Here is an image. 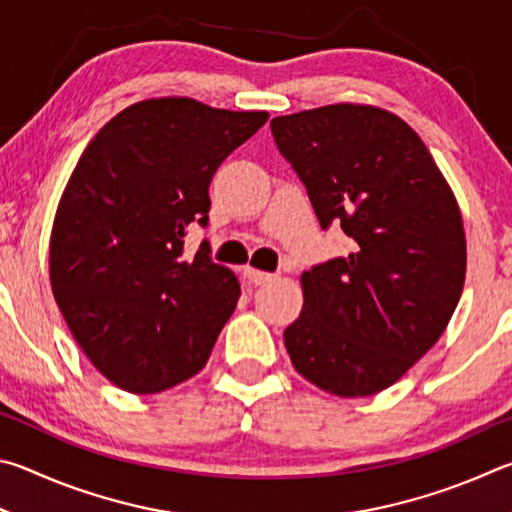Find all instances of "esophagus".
<instances>
[{
    "mask_svg": "<svg viewBox=\"0 0 512 512\" xmlns=\"http://www.w3.org/2000/svg\"><path fill=\"white\" fill-rule=\"evenodd\" d=\"M245 276H247V281L254 285H265V283H272L276 279V274L261 272V270H256V267H245Z\"/></svg>",
    "mask_w": 512,
    "mask_h": 512,
    "instance_id": "1",
    "label": "esophagus"
}]
</instances>
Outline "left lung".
<instances>
[{"instance_id":"1","label":"left lung","mask_w":512,"mask_h":512,"mask_svg":"<svg viewBox=\"0 0 512 512\" xmlns=\"http://www.w3.org/2000/svg\"><path fill=\"white\" fill-rule=\"evenodd\" d=\"M270 128L321 227L353 238L351 254L301 274L303 310L285 348L315 387L373 396L450 324L468 261L459 204L423 139L382 107L324 105Z\"/></svg>"}]
</instances>
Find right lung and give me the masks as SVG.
<instances>
[{"instance_id":"right-lung-1","label":"right lung","mask_w":512,"mask_h":512,"mask_svg":"<svg viewBox=\"0 0 512 512\" xmlns=\"http://www.w3.org/2000/svg\"><path fill=\"white\" fill-rule=\"evenodd\" d=\"M270 119L195 98H146L89 141L58 202L49 279L71 335L123 391L159 393L204 369L240 283L188 224L209 220V184Z\"/></svg>"}]
</instances>
